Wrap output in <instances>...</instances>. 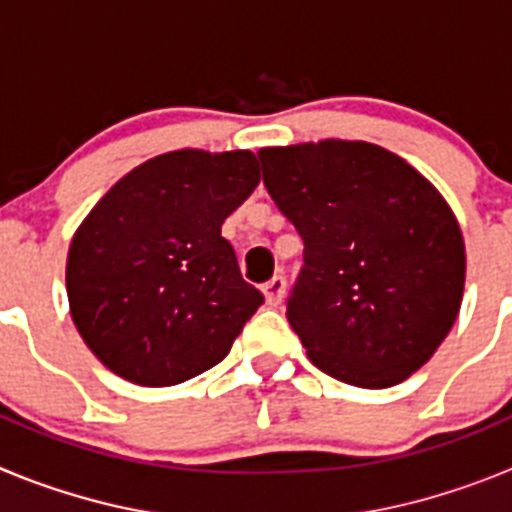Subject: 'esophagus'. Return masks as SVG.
I'll list each match as a JSON object with an SVG mask.
<instances>
[{
	"instance_id": "esophagus-1",
	"label": "esophagus",
	"mask_w": 512,
	"mask_h": 512,
	"mask_svg": "<svg viewBox=\"0 0 512 512\" xmlns=\"http://www.w3.org/2000/svg\"><path fill=\"white\" fill-rule=\"evenodd\" d=\"M284 287H287V282H284L282 274H277V277H271L269 282L264 284V297L269 305H279L284 297Z\"/></svg>"
}]
</instances>
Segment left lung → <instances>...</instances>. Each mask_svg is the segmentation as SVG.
Returning <instances> with one entry per match:
<instances>
[{
	"label": "left lung",
	"mask_w": 512,
	"mask_h": 512,
	"mask_svg": "<svg viewBox=\"0 0 512 512\" xmlns=\"http://www.w3.org/2000/svg\"><path fill=\"white\" fill-rule=\"evenodd\" d=\"M271 200L305 243L287 320L320 372L384 390L436 354L461 307L454 212L405 158L364 140L261 148Z\"/></svg>",
	"instance_id": "obj_1"
}]
</instances>
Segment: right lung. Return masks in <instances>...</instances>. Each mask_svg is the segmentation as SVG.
Masks as SVG:
<instances>
[{
  "instance_id": "1",
  "label": "right lung",
  "mask_w": 512,
  "mask_h": 512,
  "mask_svg": "<svg viewBox=\"0 0 512 512\" xmlns=\"http://www.w3.org/2000/svg\"><path fill=\"white\" fill-rule=\"evenodd\" d=\"M251 151H171L135 166L74 233L76 330L140 387L187 382L228 356L264 295L241 277L225 217L259 187Z\"/></svg>"
}]
</instances>
